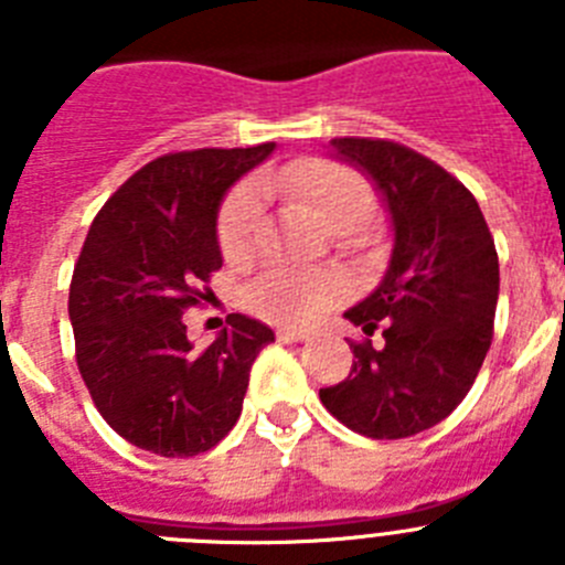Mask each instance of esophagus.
Segmentation results:
<instances>
[{
    "mask_svg": "<svg viewBox=\"0 0 565 565\" xmlns=\"http://www.w3.org/2000/svg\"><path fill=\"white\" fill-rule=\"evenodd\" d=\"M277 339H279V342H286V344H297V342H306V333H302V331H288V328H279Z\"/></svg>",
    "mask_w": 565,
    "mask_h": 565,
    "instance_id": "obj_1",
    "label": "esophagus"
}]
</instances>
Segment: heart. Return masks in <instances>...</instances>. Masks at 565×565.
<instances>
[{
	"instance_id": "1",
	"label": "heart",
	"mask_w": 565,
	"mask_h": 565,
	"mask_svg": "<svg viewBox=\"0 0 565 565\" xmlns=\"http://www.w3.org/2000/svg\"><path fill=\"white\" fill-rule=\"evenodd\" d=\"M259 189L308 203L319 221L337 234L359 232L376 209L371 183L356 169L328 158H299L286 169L259 178ZM259 189L254 183L237 186L217 214V246L232 266H243L257 252ZM342 297L344 282L337 274L297 268H268L246 291L248 308L282 328L311 326Z\"/></svg>"
}]
</instances>
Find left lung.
I'll use <instances>...</instances> for the list:
<instances>
[{"instance_id":"left-lung-1","label":"left lung","mask_w":565,"mask_h":565,"mask_svg":"<svg viewBox=\"0 0 565 565\" xmlns=\"http://www.w3.org/2000/svg\"><path fill=\"white\" fill-rule=\"evenodd\" d=\"M331 147L382 189L396 243L376 291L344 311L364 333L351 342V373L319 398L359 436H416L463 402L492 344L495 239L472 192L416 149L384 138Z\"/></svg>"}]
</instances>
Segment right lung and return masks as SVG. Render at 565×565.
<instances>
[{"label":"right lung","instance_id":"right-lung-1","mask_svg":"<svg viewBox=\"0 0 565 565\" xmlns=\"http://www.w3.org/2000/svg\"><path fill=\"white\" fill-rule=\"evenodd\" d=\"M271 152L257 143L161 154L104 203L84 239L67 306L78 373L104 422L154 456H201L223 441L254 359L274 342L243 313L201 351L183 326L223 266V194Z\"/></svg>","mask_w":565,"mask_h":565}]
</instances>
